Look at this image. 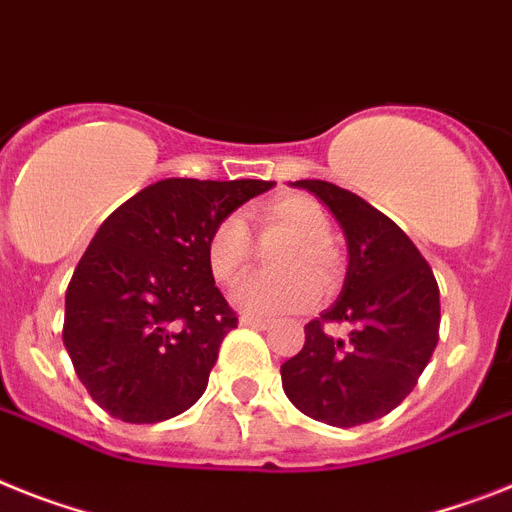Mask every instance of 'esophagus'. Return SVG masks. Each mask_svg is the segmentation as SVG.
Listing matches in <instances>:
<instances>
[{
    "mask_svg": "<svg viewBox=\"0 0 512 512\" xmlns=\"http://www.w3.org/2000/svg\"><path fill=\"white\" fill-rule=\"evenodd\" d=\"M242 325H249V328H257V330L273 328V322H270V320H263V317H252V315H244Z\"/></svg>",
    "mask_w": 512,
    "mask_h": 512,
    "instance_id": "obj_1",
    "label": "esophagus"
}]
</instances>
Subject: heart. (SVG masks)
I'll list each match as a JSON object with an SVG mask.
<instances>
[{"label": "heart", "instance_id": "heart-1", "mask_svg": "<svg viewBox=\"0 0 512 512\" xmlns=\"http://www.w3.org/2000/svg\"><path fill=\"white\" fill-rule=\"evenodd\" d=\"M265 229L291 236L278 257V276H249L234 291V307L252 317L299 312L328 291L341 276V257L330 242L328 213L307 195H281L257 210ZM252 257V234L239 213L221 218L205 244V260L218 283H234Z\"/></svg>", "mask_w": 512, "mask_h": 512}]
</instances>
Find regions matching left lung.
Here are the masks:
<instances>
[{
  "label": "left lung",
  "instance_id": "1",
  "mask_svg": "<svg viewBox=\"0 0 512 512\" xmlns=\"http://www.w3.org/2000/svg\"><path fill=\"white\" fill-rule=\"evenodd\" d=\"M341 223L349 268L338 299L304 325V346L281 364L283 390L302 414L330 427H359L390 414L427 367L440 336L435 273L385 213L322 179H299ZM328 321L352 328L333 339Z\"/></svg>",
  "mask_w": 512,
  "mask_h": 512
}]
</instances>
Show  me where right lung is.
<instances>
[{
  "instance_id": "add662e5",
  "label": "right lung",
  "mask_w": 512,
  "mask_h": 512,
  "mask_svg": "<svg viewBox=\"0 0 512 512\" xmlns=\"http://www.w3.org/2000/svg\"><path fill=\"white\" fill-rule=\"evenodd\" d=\"M276 182L161 179L98 226L64 296V346L90 398L114 419L153 424L208 388L236 328L205 244L221 218Z\"/></svg>"
}]
</instances>
